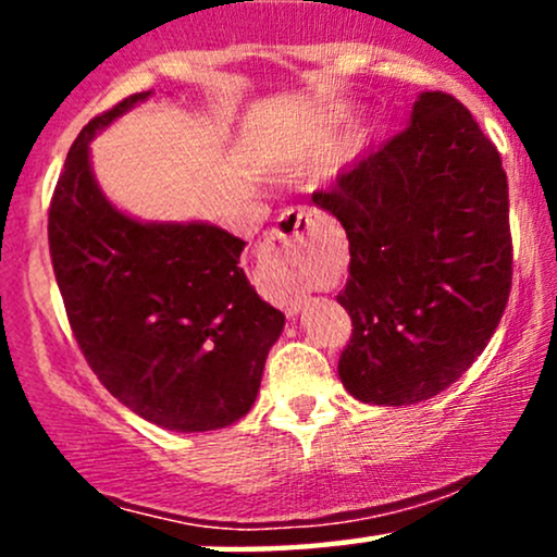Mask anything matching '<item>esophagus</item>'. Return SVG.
<instances>
[{"instance_id": "obj_1", "label": "esophagus", "mask_w": 557, "mask_h": 557, "mask_svg": "<svg viewBox=\"0 0 557 557\" xmlns=\"http://www.w3.org/2000/svg\"><path fill=\"white\" fill-rule=\"evenodd\" d=\"M317 238V212L311 209H287L277 227L267 238V253L277 264H285L287 311H298L306 293V253Z\"/></svg>"}]
</instances>
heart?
I'll list each match as a JSON object with an SVG mask.
<instances>
[{
  "label": "heart",
  "instance_id": "1",
  "mask_svg": "<svg viewBox=\"0 0 557 557\" xmlns=\"http://www.w3.org/2000/svg\"><path fill=\"white\" fill-rule=\"evenodd\" d=\"M345 112H348V110H345V107H330V110H324L322 114H319V120L314 123V127H311V136L309 138L314 140V144H319V140L327 138L330 133L337 127V123H341V120L345 117ZM363 146H367V136L350 138L348 144H345V149H343L341 164L354 162V159L363 151Z\"/></svg>",
  "mask_w": 557,
  "mask_h": 557
}]
</instances>
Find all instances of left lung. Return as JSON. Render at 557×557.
Instances as JSON below:
<instances>
[{"label":"left lung","instance_id":"1","mask_svg":"<svg viewBox=\"0 0 557 557\" xmlns=\"http://www.w3.org/2000/svg\"><path fill=\"white\" fill-rule=\"evenodd\" d=\"M311 201L348 235L337 363L372 406L430 400L487 348L510 296L513 246L500 151L458 99L424 91L408 127Z\"/></svg>","mask_w":557,"mask_h":557}]
</instances>
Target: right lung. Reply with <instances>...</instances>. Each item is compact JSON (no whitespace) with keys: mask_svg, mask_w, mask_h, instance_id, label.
<instances>
[{"mask_svg":"<svg viewBox=\"0 0 557 557\" xmlns=\"http://www.w3.org/2000/svg\"><path fill=\"white\" fill-rule=\"evenodd\" d=\"M149 96H127L70 146L49 207V253L101 385L164 430H222L251 411L285 314L248 283L246 240L209 222L133 220L96 185L88 144Z\"/></svg>","mask_w":557,"mask_h":557,"instance_id":"right-lung-1","label":"right lung"}]
</instances>
